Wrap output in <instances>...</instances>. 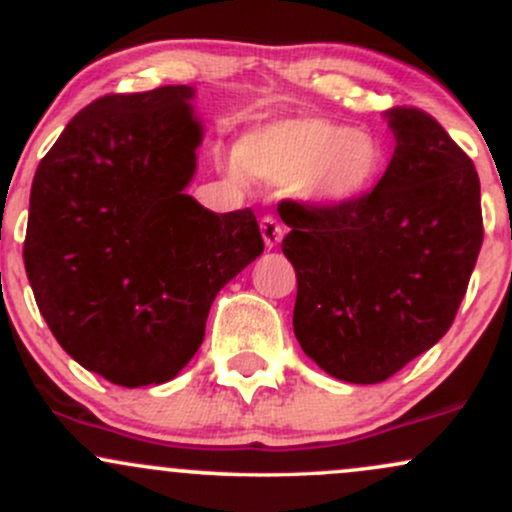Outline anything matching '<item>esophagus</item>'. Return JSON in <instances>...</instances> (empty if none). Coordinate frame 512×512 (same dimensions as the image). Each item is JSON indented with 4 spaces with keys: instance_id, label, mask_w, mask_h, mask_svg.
Wrapping results in <instances>:
<instances>
[{
    "instance_id": "esophagus-1",
    "label": "esophagus",
    "mask_w": 512,
    "mask_h": 512,
    "mask_svg": "<svg viewBox=\"0 0 512 512\" xmlns=\"http://www.w3.org/2000/svg\"><path fill=\"white\" fill-rule=\"evenodd\" d=\"M260 231H262L264 245H267L269 250L276 248V245L281 243V238H284V226H281L279 219H274V216H262Z\"/></svg>"
}]
</instances>
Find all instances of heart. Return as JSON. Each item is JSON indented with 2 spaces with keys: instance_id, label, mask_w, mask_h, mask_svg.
<instances>
[{
  "instance_id": "obj_1",
  "label": "heart",
  "mask_w": 512,
  "mask_h": 512,
  "mask_svg": "<svg viewBox=\"0 0 512 512\" xmlns=\"http://www.w3.org/2000/svg\"><path fill=\"white\" fill-rule=\"evenodd\" d=\"M223 178L243 185H289L322 211H351L373 195L385 173V151L366 127H344L317 115L281 117L248 129Z\"/></svg>"
}]
</instances>
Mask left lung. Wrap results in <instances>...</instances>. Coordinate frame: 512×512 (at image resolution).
<instances>
[{
    "instance_id": "8db88e82",
    "label": "left lung",
    "mask_w": 512,
    "mask_h": 512,
    "mask_svg": "<svg viewBox=\"0 0 512 512\" xmlns=\"http://www.w3.org/2000/svg\"><path fill=\"white\" fill-rule=\"evenodd\" d=\"M385 120L397 146L366 202L279 204L298 344L356 385L383 383L450 330L484 240L472 158L424 110H387Z\"/></svg>"
}]
</instances>
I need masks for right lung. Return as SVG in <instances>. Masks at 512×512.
<instances>
[{"mask_svg": "<svg viewBox=\"0 0 512 512\" xmlns=\"http://www.w3.org/2000/svg\"><path fill=\"white\" fill-rule=\"evenodd\" d=\"M195 88L113 93L72 117L35 170L23 262L60 346L122 387L173 380L216 293L264 243L250 209L185 195L202 122Z\"/></svg>", "mask_w": 512, "mask_h": 512, "instance_id": "add662e5", "label": "right lung"}]
</instances>
